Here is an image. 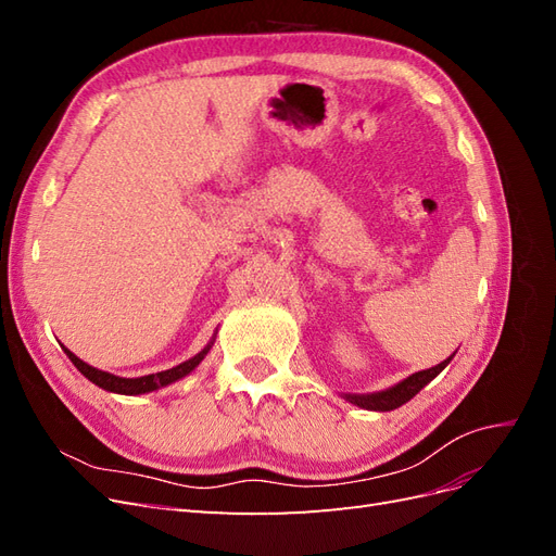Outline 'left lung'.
<instances>
[{"label": "left lung", "mask_w": 556, "mask_h": 556, "mask_svg": "<svg viewBox=\"0 0 556 556\" xmlns=\"http://www.w3.org/2000/svg\"><path fill=\"white\" fill-rule=\"evenodd\" d=\"M454 357V355H452ZM447 357L445 362H441L439 366H431L427 371H417L408 378H403L401 382L387 387L382 392H371V394H341L345 401H350L352 406H359L364 410H376V413H387V410H394L403 403H408L422 387H427L435 376H439L443 368L450 364Z\"/></svg>", "instance_id": "1"}]
</instances>
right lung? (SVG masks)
<instances>
[{"instance_id": "1", "label": "right lung", "mask_w": 556, "mask_h": 556, "mask_svg": "<svg viewBox=\"0 0 556 556\" xmlns=\"http://www.w3.org/2000/svg\"><path fill=\"white\" fill-rule=\"evenodd\" d=\"M213 343H215V336L208 341V345H206L204 350L197 352V355L190 357L188 362H182V364H178V366H174V368H166V371L141 376V378H121V376H113V374H109V371H99V368H94V366L86 364L83 359H78L70 348H64V345H62V348H64V352H66V357H70V359L74 362V366L78 368V371H80L83 376H86L90 382H94L97 387H102V390L113 392V394L139 396V394H148V392L162 390V387L172 384V382H176V380H180V378H185V376H190V374L194 371V368H197L201 362H204V357L211 352Z\"/></svg>"}]
</instances>
